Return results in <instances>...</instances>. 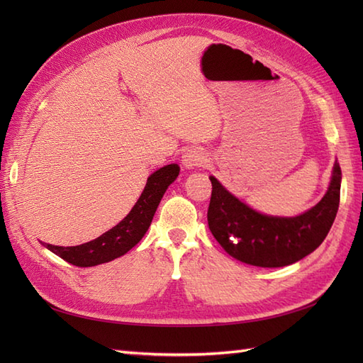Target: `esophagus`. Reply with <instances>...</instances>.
Returning <instances> with one entry per match:
<instances>
[{"mask_svg":"<svg viewBox=\"0 0 363 363\" xmlns=\"http://www.w3.org/2000/svg\"><path fill=\"white\" fill-rule=\"evenodd\" d=\"M206 162H207L206 152L203 150H200V148H192V150H189L183 156V164H184L186 168H189V169H192V168H201V167H204Z\"/></svg>","mask_w":363,"mask_h":363,"instance_id":"1","label":"esophagus"}]
</instances>
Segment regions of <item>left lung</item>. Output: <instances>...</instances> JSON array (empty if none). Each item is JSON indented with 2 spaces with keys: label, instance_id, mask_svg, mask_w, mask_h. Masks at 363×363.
Here are the masks:
<instances>
[{
  "label": "left lung",
  "instance_id": "1",
  "mask_svg": "<svg viewBox=\"0 0 363 363\" xmlns=\"http://www.w3.org/2000/svg\"><path fill=\"white\" fill-rule=\"evenodd\" d=\"M207 223L221 247L252 267L280 268L311 255L323 244L335 221L340 196V168L335 163L323 200L295 218L267 216L240 203L215 177Z\"/></svg>",
  "mask_w": 363,
  "mask_h": 363
}]
</instances>
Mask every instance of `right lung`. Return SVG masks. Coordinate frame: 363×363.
Segmentation results:
<instances>
[{
    "label": "right lung",
    "mask_w": 363,
    "mask_h": 363,
    "mask_svg": "<svg viewBox=\"0 0 363 363\" xmlns=\"http://www.w3.org/2000/svg\"><path fill=\"white\" fill-rule=\"evenodd\" d=\"M179 171V164L172 163L152 172L130 213L118 225L103 233L100 238L77 247L43 245L63 260L82 268L101 265V263L121 257L144 238L164 191L177 179Z\"/></svg>",
    "instance_id": "add662e5"
}]
</instances>
